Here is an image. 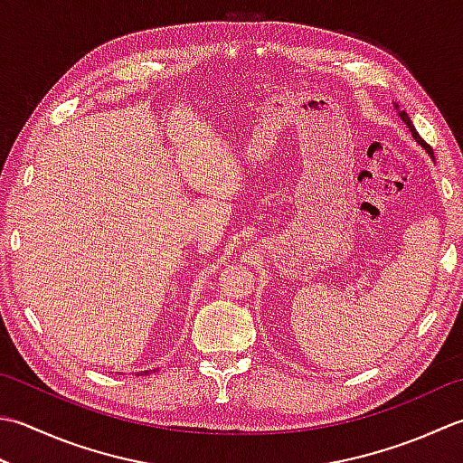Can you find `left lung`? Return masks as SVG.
Returning <instances> with one entry per match:
<instances>
[{"label": "left lung", "instance_id": "left-lung-1", "mask_svg": "<svg viewBox=\"0 0 463 463\" xmlns=\"http://www.w3.org/2000/svg\"><path fill=\"white\" fill-rule=\"evenodd\" d=\"M395 108H397V106H395ZM400 116H402V120H403V122L407 124V128H410V132L413 134V138H415V140H418V142L421 144V146L425 148V152H428V154H430V156L433 158V150H431V146H430V144H425V142H423V138H421V136H420L418 132H415V128H413V124H411V118H410V116H407V112H400Z\"/></svg>", "mask_w": 463, "mask_h": 463}]
</instances>
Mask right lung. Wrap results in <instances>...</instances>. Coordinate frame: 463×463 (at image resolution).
<instances>
[{"mask_svg": "<svg viewBox=\"0 0 463 463\" xmlns=\"http://www.w3.org/2000/svg\"><path fill=\"white\" fill-rule=\"evenodd\" d=\"M144 373H148V371H144ZM140 375H142V373H140Z\"/></svg>", "mask_w": 463, "mask_h": 463, "instance_id": "right-lung-1", "label": "right lung"}]
</instances>
